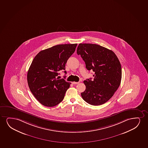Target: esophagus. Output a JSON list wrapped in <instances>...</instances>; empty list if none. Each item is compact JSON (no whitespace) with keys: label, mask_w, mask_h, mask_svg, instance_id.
<instances>
[{"label":"esophagus","mask_w":148,"mask_h":148,"mask_svg":"<svg viewBox=\"0 0 148 148\" xmlns=\"http://www.w3.org/2000/svg\"><path fill=\"white\" fill-rule=\"evenodd\" d=\"M79 83V82H73L72 84H78Z\"/></svg>","instance_id":"1"}]
</instances>
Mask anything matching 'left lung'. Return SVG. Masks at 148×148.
Listing matches in <instances>:
<instances>
[{
	"mask_svg": "<svg viewBox=\"0 0 148 148\" xmlns=\"http://www.w3.org/2000/svg\"><path fill=\"white\" fill-rule=\"evenodd\" d=\"M80 55L89 71L94 72L93 79L84 81L86 89L81 94L83 100L92 106L105 103L121 84V67L119 60L111 50L92 44H80Z\"/></svg>",
	"mask_w": 148,
	"mask_h": 148,
	"instance_id": "1",
	"label": "left lung"
}]
</instances>
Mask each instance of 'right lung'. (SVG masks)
<instances>
[{
    "instance_id": "right-lung-1",
    "label": "right lung",
    "mask_w": 148,
    "mask_h": 148,
    "mask_svg": "<svg viewBox=\"0 0 148 148\" xmlns=\"http://www.w3.org/2000/svg\"><path fill=\"white\" fill-rule=\"evenodd\" d=\"M77 45H58L41 51L33 60L27 80L34 96L43 106L53 107L63 100L71 83L59 79V71L65 70L66 63Z\"/></svg>"
}]
</instances>
